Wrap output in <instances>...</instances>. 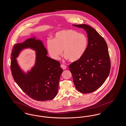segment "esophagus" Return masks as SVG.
Masks as SVG:
<instances>
[{"label": "esophagus", "mask_w": 126, "mask_h": 126, "mask_svg": "<svg viewBox=\"0 0 126 126\" xmlns=\"http://www.w3.org/2000/svg\"><path fill=\"white\" fill-rule=\"evenodd\" d=\"M61 67L63 69V70H65V69H66V66H65V65H63V64H62V65H61Z\"/></svg>", "instance_id": "obj_1"}]
</instances>
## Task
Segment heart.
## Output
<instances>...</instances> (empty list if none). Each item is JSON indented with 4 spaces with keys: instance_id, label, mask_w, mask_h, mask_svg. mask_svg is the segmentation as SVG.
Here are the masks:
<instances>
[{
    "instance_id": "obj_1",
    "label": "heart",
    "mask_w": 126,
    "mask_h": 126,
    "mask_svg": "<svg viewBox=\"0 0 126 126\" xmlns=\"http://www.w3.org/2000/svg\"><path fill=\"white\" fill-rule=\"evenodd\" d=\"M87 39L83 34L73 30H61L57 32L53 40L47 42L48 52L52 59L58 60L63 49L66 58L71 62L80 60L86 49Z\"/></svg>"
}]
</instances>
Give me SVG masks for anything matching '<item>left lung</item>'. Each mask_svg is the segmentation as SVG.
Segmentation results:
<instances>
[{"label": "left lung", "mask_w": 126, "mask_h": 126, "mask_svg": "<svg viewBox=\"0 0 126 126\" xmlns=\"http://www.w3.org/2000/svg\"><path fill=\"white\" fill-rule=\"evenodd\" d=\"M73 25L86 31L88 43L82 57L69 65V68L77 89L80 93L89 94L100 88L110 74L108 46L104 38L89 25Z\"/></svg>", "instance_id": "obj_1"}]
</instances>
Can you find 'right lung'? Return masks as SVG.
<instances>
[{"instance_id": "right-lung-1", "label": "right lung", "mask_w": 126, "mask_h": 126, "mask_svg": "<svg viewBox=\"0 0 126 126\" xmlns=\"http://www.w3.org/2000/svg\"><path fill=\"white\" fill-rule=\"evenodd\" d=\"M28 47L36 51V62L31 71L25 73L16 58L22 50ZM47 54L42 42L35 37L15 44L12 50L10 68L14 80L25 94L38 101L50 100L57 95L63 72L60 63L48 57Z\"/></svg>"}]
</instances>
